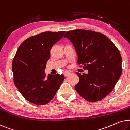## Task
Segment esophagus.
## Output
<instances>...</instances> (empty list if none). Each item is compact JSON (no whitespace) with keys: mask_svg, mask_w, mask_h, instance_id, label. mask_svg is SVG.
<instances>
[{"mask_svg":"<svg viewBox=\"0 0 130 130\" xmlns=\"http://www.w3.org/2000/svg\"><path fill=\"white\" fill-rule=\"evenodd\" d=\"M71 74V73L70 72H68V71H67V72H64V73H63V75H64V76H65V77H68V75H70Z\"/></svg>","mask_w":130,"mask_h":130,"instance_id":"esophagus-1","label":"esophagus"}]
</instances>
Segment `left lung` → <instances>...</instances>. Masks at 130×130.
Returning a JSON list of instances; mask_svg holds the SVG:
<instances>
[{"label":"left lung","instance_id":"obj_1","mask_svg":"<svg viewBox=\"0 0 130 130\" xmlns=\"http://www.w3.org/2000/svg\"><path fill=\"white\" fill-rule=\"evenodd\" d=\"M71 41L78 57L88 74L76 72L79 80L75 90L89 102L99 101L113 90L122 73L120 52L104 34L91 30H75L64 36Z\"/></svg>","mask_w":130,"mask_h":130}]
</instances>
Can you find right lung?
<instances>
[{"label": "right lung", "instance_id": "right-lung-1", "mask_svg": "<svg viewBox=\"0 0 130 130\" xmlns=\"http://www.w3.org/2000/svg\"><path fill=\"white\" fill-rule=\"evenodd\" d=\"M65 33L42 32L26 39L17 49L12 65L13 82L24 98L34 104L49 103L65 79L58 74L46 76L44 71L52 47Z\"/></svg>", "mask_w": 130, "mask_h": 130}]
</instances>
